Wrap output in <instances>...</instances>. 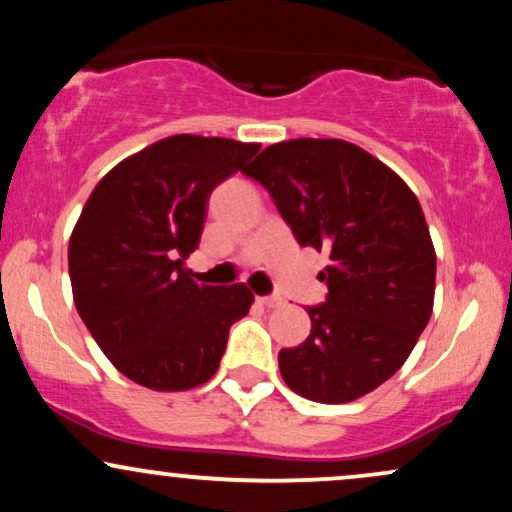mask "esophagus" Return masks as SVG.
I'll return each instance as SVG.
<instances>
[{
	"label": "esophagus",
	"mask_w": 512,
	"mask_h": 512,
	"mask_svg": "<svg viewBox=\"0 0 512 512\" xmlns=\"http://www.w3.org/2000/svg\"><path fill=\"white\" fill-rule=\"evenodd\" d=\"M257 301H260L264 308H279V305L284 303L279 296H260V298H257Z\"/></svg>",
	"instance_id": "obj_1"
}]
</instances>
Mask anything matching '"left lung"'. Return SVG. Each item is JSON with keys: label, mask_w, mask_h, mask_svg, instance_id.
I'll return each instance as SVG.
<instances>
[{"label": "left lung", "mask_w": 512, "mask_h": 512, "mask_svg": "<svg viewBox=\"0 0 512 512\" xmlns=\"http://www.w3.org/2000/svg\"><path fill=\"white\" fill-rule=\"evenodd\" d=\"M274 199L298 243L330 252L327 301L310 334L279 351L296 395L344 404L404 366L426 330L436 250L419 199L395 170L342 139L272 144L243 170Z\"/></svg>", "instance_id": "left-lung-1"}]
</instances>
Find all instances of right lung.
<instances>
[{"mask_svg":"<svg viewBox=\"0 0 512 512\" xmlns=\"http://www.w3.org/2000/svg\"><path fill=\"white\" fill-rule=\"evenodd\" d=\"M260 151L221 137L175 134L125 158L98 182L69 238L81 320L137 385L180 392L219 370L228 330L248 315L245 284L204 286L185 269L214 187Z\"/></svg>","mask_w":512,"mask_h":512,"instance_id":"1","label":"right lung"}]
</instances>
